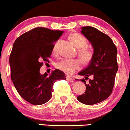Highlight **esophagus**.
Listing matches in <instances>:
<instances>
[{
	"instance_id": "1",
	"label": "esophagus",
	"mask_w": 130,
	"mask_h": 130,
	"mask_svg": "<svg viewBox=\"0 0 130 130\" xmlns=\"http://www.w3.org/2000/svg\"><path fill=\"white\" fill-rule=\"evenodd\" d=\"M66 79H67V80H68V81H69V82H73V78H71V77H69V76H66Z\"/></svg>"
}]
</instances>
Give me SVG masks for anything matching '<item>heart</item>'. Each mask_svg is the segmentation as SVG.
I'll list each match as a JSON object with an SVG mask.
<instances>
[{
    "instance_id": "b5f03b06",
    "label": "heart",
    "mask_w": 130,
    "mask_h": 130,
    "mask_svg": "<svg viewBox=\"0 0 130 130\" xmlns=\"http://www.w3.org/2000/svg\"><path fill=\"white\" fill-rule=\"evenodd\" d=\"M69 38L74 45L77 48H79L78 50V55L82 63L88 64L93 59L94 52L92 49L87 47L88 43L85 37L79 33H75L71 35ZM58 43L59 40L54 45L52 50L53 53L57 52ZM80 61L77 59H63L56 64V68L57 69L68 74L75 73L80 68Z\"/></svg>"
}]
</instances>
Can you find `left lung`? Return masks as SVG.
<instances>
[{"instance_id": "1", "label": "left lung", "mask_w": 130, "mask_h": 130, "mask_svg": "<svg viewBox=\"0 0 130 130\" xmlns=\"http://www.w3.org/2000/svg\"><path fill=\"white\" fill-rule=\"evenodd\" d=\"M82 29V33L93 46L94 56L88 67L79 74L85 76L86 80L90 76L93 79H90L87 85L85 79H81L85 84L86 90L77 99L84 104L93 105L106 100L112 92L118 69L117 48L107 35L95 28L84 26Z\"/></svg>"}]
</instances>
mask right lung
I'll use <instances>...</instances> for the list:
<instances>
[{"mask_svg":"<svg viewBox=\"0 0 130 130\" xmlns=\"http://www.w3.org/2000/svg\"><path fill=\"white\" fill-rule=\"evenodd\" d=\"M62 31L35 28L15 40L9 57L12 82L20 96L33 105H42L52 97L56 80L66 79L65 74L55 69L50 76L42 75L43 61L51 58L54 43Z\"/></svg>","mask_w":130,"mask_h":130,"instance_id":"1","label":"right lung"}]
</instances>
